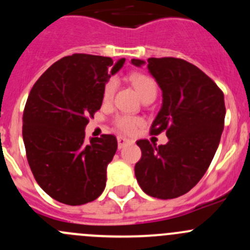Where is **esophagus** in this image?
Listing matches in <instances>:
<instances>
[{
    "label": "esophagus",
    "instance_id": "34e87169",
    "mask_svg": "<svg viewBox=\"0 0 250 250\" xmlns=\"http://www.w3.org/2000/svg\"><path fill=\"white\" fill-rule=\"evenodd\" d=\"M117 143H118V148H122V147H125V145H129L132 141H130L129 139H127V138L121 137L120 135V137L117 138Z\"/></svg>",
    "mask_w": 250,
    "mask_h": 250
}]
</instances>
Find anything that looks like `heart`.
Returning a JSON list of instances; mask_svg holds the SVG:
<instances>
[{"label":"heart","instance_id":"heart-1","mask_svg":"<svg viewBox=\"0 0 250 250\" xmlns=\"http://www.w3.org/2000/svg\"><path fill=\"white\" fill-rule=\"evenodd\" d=\"M129 81L133 87L135 88L138 94H139L141 100L145 99L146 97H150V95H155L156 97L157 85H156V82L151 77L141 74H133L129 76ZM116 88H117V81L115 78H111L110 81H107L106 84L104 85V89H103V99H104V102L109 103L112 100ZM140 123V118L128 115L117 116L115 120L116 127L122 130L123 133H128V134L134 132Z\"/></svg>","mask_w":250,"mask_h":250}]
</instances>
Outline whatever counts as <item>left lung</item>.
<instances>
[{
    "label": "left lung",
    "instance_id": "8db88e82",
    "mask_svg": "<svg viewBox=\"0 0 250 250\" xmlns=\"http://www.w3.org/2000/svg\"><path fill=\"white\" fill-rule=\"evenodd\" d=\"M141 66L144 60L132 59ZM148 72L162 90V107L151 134L166 130L168 143L138 140L141 158L135 176L151 197L185 195L202 179L220 143L225 121L224 93L202 70L178 58H148Z\"/></svg>",
    "mask_w": 250,
    "mask_h": 250
}]
</instances>
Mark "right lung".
<instances>
[{
  "instance_id": "right-lung-1",
  "label": "right lung",
  "mask_w": 250,
  "mask_h": 250,
  "mask_svg": "<svg viewBox=\"0 0 250 250\" xmlns=\"http://www.w3.org/2000/svg\"><path fill=\"white\" fill-rule=\"evenodd\" d=\"M111 58L72 54L36 81L22 115L27 162L37 184L58 202L81 206L97 200L117 150L113 135L85 141L88 117L103 104V89L125 64Z\"/></svg>"
}]
</instances>
